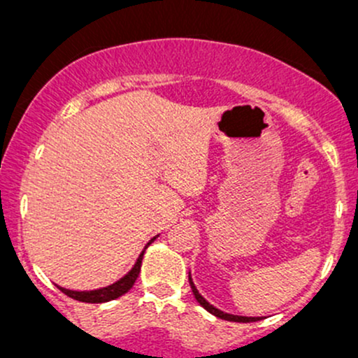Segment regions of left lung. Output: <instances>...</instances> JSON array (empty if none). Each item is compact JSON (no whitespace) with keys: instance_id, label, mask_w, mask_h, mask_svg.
Listing matches in <instances>:
<instances>
[{"instance_id":"obj_1","label":"left lung","mask_w":358,"mask_h":358,"mask_svg":"<svg viewBox=\"0 0 358 358\" xmlns=\"http://www.w3.org/2000/svg\"><path fill=\"white\" fill-rule=\"evenodd\" d=\"M188 282H190L192 293H193V296H195L196 301H199L200 305H202V306L205 308V310L208 311V313L215 315L217 318L227 320V322H236V323H250V322H257V320H261V318H249V316H236V315H229V313H224V311L217 310V308H213V306L210 305V303L205 301L202 294H200L199 291H196V287H195V285H193V281H192V278H190V276H188Z\"/></svg>"}]
</instances>
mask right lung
<instances>
[{"label":"right lung","instance_id":"obj_1","mask_svg":"<svg viewBox=\"0 0 358 358\" xmlns=\"http://www.w3.org/2000/svg\"><path fill=\"white\" fill-rule=\"evenodd\" d=\"M153 241L148 242V245H150ZM146 248H145V250H146ZM145 250H143L141 256L138 257L134 268L131 269L124 278L119 279L117 282H114V285H110L108 287H102V289H96V291H69V289H64V287H60V291L62 293L67 294L69 298L77 299V301H82V303H106V301H110V299H116L119 296H122V294H126L127 291L134 286V282H136V279L139 276V271H141V261H143V254H145Z\"/></svg>","mask_w":358,"mask_h":358}]
</instances>
